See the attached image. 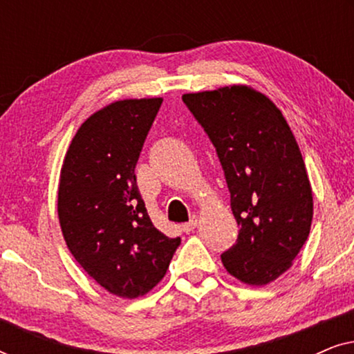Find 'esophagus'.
Instances as JSON below:
<instances>
[{"instance_id": "obj_1", "label": "esophagus", "mask_w": 354, "mask_h": 354, "mask_svg": "<svg viewBox=\"0 0 354 354\" xmlns=\"http://www.w3.org/2000/svg\"><path fill=\"white\" fill-rule=\"evenodd\" d=\"M196 225H198V219H196V217H193L190 222H187V224L182 225V229H183V232H187V234H188V232L195 230Z\"/></svg>"}]
</instances>
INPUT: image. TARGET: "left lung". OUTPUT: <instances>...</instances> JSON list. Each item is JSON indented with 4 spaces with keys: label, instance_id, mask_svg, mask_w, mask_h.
Listing matches in <instances>:
<instances>
[{
    "label": "left lung",
    "instance_id": "8db88e82",
    "mask_svg": "<svg viewBox=\"0 0 354 354\" xmlns=\"http://www.w3.org/2000/svg\"><path fill=\"white\" fill-rule=\"evenodd\" d=\"M182 100L216 147L240 225L222 264L251 287L274 282L292 268L313 222V188L292 129L274 101L248 85Z\"/></svg>",
    "mask_w": 354,
    "mask_h": 354
}]
</instances>
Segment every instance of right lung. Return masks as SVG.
Masks as SVG:
<instances>
[{
  "label": "right lung",
  "mask_w": 354,
  "mask_h": 354,
  "mask_svg": "<svg viewBox=\"0 0 354 354\" xmlns=\"http://www.w3.org/2000/svg\"><path fill=\"white\" fill-rule=\"evenodd\" d=\"M162 98L114 101L77 130L62 161L57 217L77 263L104 290L138 298L161 282L180 239L153 225L135 177Z\"/></svg>",
  "instance_id": "right-lung-1"
}]
</instances>
